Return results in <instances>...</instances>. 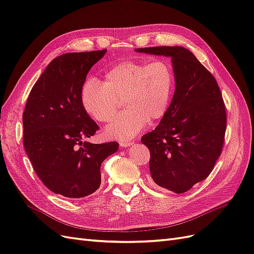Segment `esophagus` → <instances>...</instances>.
I'll list each match as a JSON object with an SVG mask.
<instances>
[{"label": "esophagus", "mask_w": 254, "mask_h": 254, "mask_svg": "<svg viewBox=\"0 0 254 254\" xmlns=\"http://www.w3.org/2000/svg\"><path fill=\"white\" fill-rule=\"evenodd\" d=\"M132 142H120V145L122 146V147L124 148H127V147H130V146H132Z\"/></svg>", "instance_id": "1"}]
</instances>
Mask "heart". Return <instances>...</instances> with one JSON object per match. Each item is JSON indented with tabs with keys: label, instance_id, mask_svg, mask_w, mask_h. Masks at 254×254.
Masks as SVG:
<instances>
[{
	"label": "heart",
	"instance_id": "heart-1",
	"mask_svg": "<svg viewBox=\"0 0 254 254\" xmlns=\"http://www.w3.org/2000/svg\"><path fill=\"white\" fill-rule=\"evenodd\" d=\"M174 84V67L168 60H129L107 71L104 83L95 78L84 81L80 101L92 119L108 123L118 113L123 99L127 110L106 128L105 133L111 139L130 140L148 122L164 117Z\"/></svg>",
	"mask_w": 254,
	"mask_h": 254
}]
</instances>
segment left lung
I'll list each match as a JSON object with an SVG mask.
<instances>
[{"mask_svg": "<svg viewBox=\"0 0 254 254\" xmlns=\"http://www.w3.org/2000/svg\"><path fill=\"white\" fill-rule=\"evenodd\" d=\"M171 57L175 93L159 125L142 136L150 151L149 170L157 188L181 194L204 180L219 158L227 114L214 76L182 47L135 49Z\"/></svg>", "mask_w": 254, "mask_h": 254, "instance_id": "left-lung-1", "label": "left lung"}]
</instances>
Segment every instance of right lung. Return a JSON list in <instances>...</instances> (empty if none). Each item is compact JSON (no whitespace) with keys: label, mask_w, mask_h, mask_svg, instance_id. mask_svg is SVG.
Listing matches in <instances>:
<instances>
[{"label":"right lung","mask_w":254,"mask_h":254,"mask_svg":"<svg viewBox=\"0 0 254 254\" xmlns=\"http://www.w3.org/2000/svg\"><path fill=\"white\" fill-rule=\"evenodd\" d=\"M107 50L53 59L34 84L23 112V144L34 170L55 194L78 199L101 186V165L119 143L92 144L98 126L80 101L88 72Z\"/></svg>","instance_id":"add662e5"}]
</instances>
